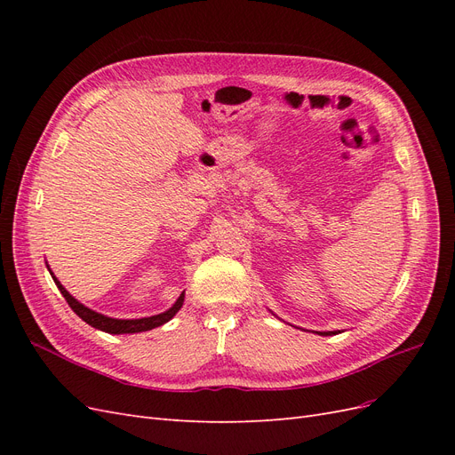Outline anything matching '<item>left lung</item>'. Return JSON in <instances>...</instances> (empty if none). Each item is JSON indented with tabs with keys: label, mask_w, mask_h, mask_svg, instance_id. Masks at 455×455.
Listing matches in <instances>:
<instances>
[{
	"label": "left lung",
	"mask_w": 455,
	"mask_h": 455,
	"mask_svg": "<svg viewBox=\"0 0 455 455\" xmlns=\"http://www.w3.org/2000/svg\"><path fill=\"white\" fill-rule=\"evenodd\" d=\"M330 334H336V332H324L323 336H330Z\"/></svg>",
	"instance_id": "left-lung-1"
}]
</instances>
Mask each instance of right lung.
<instances>
[{
	"mask_svg": "<svg viewBox=\"0 0 455 455\" xmlns=\"http://www.w3.org/2000/svg\"><path fill=\"white\" fill-rule=\"evenodd\" d=\"M49 273H51V269H49ZM51 277H52L54 284L59 286L60 294L66 298L68 306L74 309V313L79 316V319H84L92 328H99V330H102V332H108V334H134V332H146V330L157 328V326H161L164 323H169L172 316L178 311H180V307L184 304V292H182L180 298L176 299V304L169 311H164L161 315L144 316V319H129V321H125V319H109V316H104V315L96 313V311H92V309H89L85 306H81L79 301L74 296H70V292H68L66 288L59 283V279L54 277L52 273H51Z\"/></svg>",
	"mask_w": 455,
	"mask_h": 455,
	"instance_id": "add662e5",
	"label": "right lung"
}]
</instances>
